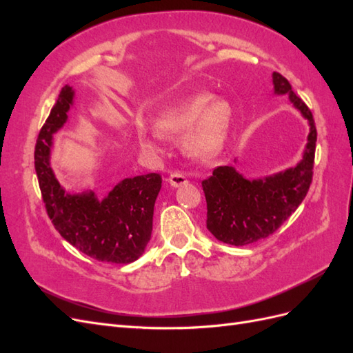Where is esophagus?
Wrapping results in <instances>:
<instances>
[{
	"label": "esophagus",
	"mask_w": 353,
	"mask_h": 353,
	"mask_svg": "<svg viewBox=\"0 0 353 353\" xmlns=\"http://www.w3.org/2000/svg\"><path fill=\"white\" fill-rule=\"evenodd\" d=\"M168 183H169L170 185H172V187H181V185L187 184V178H185L183 174L174 172V174H170V175H169V178H168Z\"/></svg>",
	"instance_id": "1"
}]
</instances>
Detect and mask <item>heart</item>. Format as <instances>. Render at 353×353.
<instances>
[{
    "label": "heart",
    "mask_w": 353,
    "mask_h": 353,
    "mask_svg": "<svg viewBox=\"0 0 353 353\" xmlns=\"http://www.w3.org/2000/svg\"><path fill=\"white\" fill-rule=\"evenodd\" d=\"M234 121L232 105L213 94L201 92L165 109L154 121V134L143 128L137 132L138 144L145 152H157L160 135L181 137L184 150L196 159L208 160L218 156L225 147Z\"/></svg>",
    "instance_id": "obj_1"
}]
</instances>
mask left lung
Segmentation results:
<instances>
[{
    "mask_svg": "<svg viewBox=\"0 0 353 353\" xmlns=\"http://www.w3.org/2000/svg\"><path fill=\"white\" fill-rule=\"evenodd\" d=\"M274 94L288 95L309 123L307 143L294 168L248 179L234 166H218L201 183L208 203V230L222 243L245 245L271 236L303 201L312 183L316 128L307 105L283 74L272 73Z\"/></svg>",
    "mask_w": 353,
    "mask_h": 353,
    "instance_id": "1",
    "label": "left lung"
}]
</instances>
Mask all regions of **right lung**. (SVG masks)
Returning a JSON list of instances; mask_svg holds the SVG:
<instances>
[{"instance_id":"add662e5","label":"right lung","mask_w":353,"mask_h":353,"mask_svg":"<svg viewBox=\"0 0 353 353\" xmlns=\"http://www.w3.org/2000/svg\"><path fill=\"white\" fill-rule=\"evenodd\" d=\"M73 99V88L65 85L38 135L35 170L42 200L52 225L73 248L99 262L131 263L150 241L162 176L125 178L104 199L92 190L70 193L63 187L51 168L52 135L68 122Z\"/></svg>"}]
</instances>
